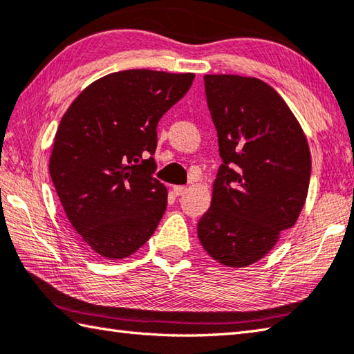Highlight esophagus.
I'll use <instances>...</instances> for the list:
<instances>
[{
	"instance_id": "1",
	"label": "esophagus",
	"mask_w": 354,
	"mask_h": 354,
	"mask_svg": "<svg viewBox=\"0 0 354 354\" xmlns=\"http://www.w3.org/2000/svg\"><path fill=\"white\" fill-rule=\"evenodd\" d=\"M172 189H174V194H176V196H183L185 192L188 191V188H186V186H182V185L174 186V188H172Z\"/></svg>"
}]
</instances>
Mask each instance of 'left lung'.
Instances as JSON below:
<instances>
[{
	"mask_svg": "<svg viewBox=\"0 0 354 354\" xmlns=\"http://www.w3.org/2000/svg\"><path fill=\"white\" fill-rule=\"evenodd\" d=\"M203 80L222 165L197 234L212 259L242 268L296 223L308 192L310 149L296 117L262 80Z\"/></svg>",
	"mask_w": 354,
	"mask_h": 354,
	"instance_id": "obj_1",
	"label": "left lung"
}]
</instances>
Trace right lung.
Listing matches in <instances>:
<instances>
[{"label":"right lung","instance_id":"add662e5","mask_svg":"<svg viewBox=\"0 0 354 354\" xmlns=\"http://www.w3.org/2000/svg\"><path fill=\"white\" fill-rule=\"evenodd\" d=\"M194 73L129 69L89 84L57 129L49 172L80 237L109 260L154 234L168 203L156 171L157 124Z\"/></svg>","mask_w":354,"mask_h":354}]
</instances>
